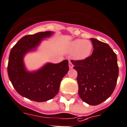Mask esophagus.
Returning a JSON list of instances; mask_svg holds the SVG:
<instances>
[{
	"label": "esophagus",
	"instance_id": "esophagus-1",
	"mask_svg": "<svg viewBox=\"0 0 127 127\" xmlns=\"http://www.w3.org/2000/svg\"><path fill=\"white\" fill-rule=\"evenodd\" d=\"M68 65H69L70 68H72L73 67V65L72 64V62L71 61H69V64H68Z\"/></svg>",
	"mask_w": 127,
	"mask_h": 127
}]
</instances>
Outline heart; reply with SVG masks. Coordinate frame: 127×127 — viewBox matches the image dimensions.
<instances>
[{"label":"heart","mask_w":127,"mask_h":127,"mask_svg":"<svg viewBox=\"0 0 127 127\" xmlns=\"http://www.w3.org/2000/svg\"><path fill=\"white\" fill-rule=\"evenodd\" d=\"M93 44L89 40L75 39L70 42L68 46V52L73 54V57L78 60L87 59L91 55Z\"/></svg>","instance_id":"obj_1"}]
</instances>
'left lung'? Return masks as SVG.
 Masks as SVG:
<instances>
[{
  "label": "left lung",
  "instance_id": "left-lung-1",
  "mask_svg": "<svg viewBox=\"0 0 127 127\" xmlns=\"http://www.w3.org/2000/svg\"><path fill=\"white\" fill-rule=\"evenodd\" d=\"M94 47L91 56L71 60L77 72L78 95L91 105L100 104L114 91L119 76L117 57L107 43L90 38Z\"/></svg>",
  "mask_w": 127,
  "mask_h": 127
}]
</instances>
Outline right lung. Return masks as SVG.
<instances>
[{"label": "right lung", "mask_w": 127, "mask_h": 127, "mask_svg": "<svg viewBox=\"0 0 127 127\" xmlns=\"http://www.w3.org/2000/svg\"><path fill=\"white\" fill-rule=\"evenodd\" d=\"M53 33L48 31L24 36L10 50L7 67L9 79L20 95L31 100L42 102L53 98L59 92L62 79L69 69L68 61L65 60L59 64L48 63L34 72L26 70L24 55L34 50L43 38Z\"/></svg>", "instance_id": "add662e5"}]
</instances>
